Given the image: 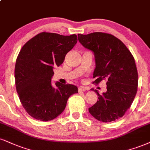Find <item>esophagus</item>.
<instances>
[{
  "label": "esophagus",
  "instance_id": "1",
  "mask_svg": "<svg viewBox=\"0 0 150 150\" xmlns=\"http://www.w3.org/2000/svg\"><path fill=\"white\" fill-rule=\"evenodd\" d=\"M86 89L84 87H79L78 88V91L79 92H82V91H85Z\"/></svg>",
  "mask_w": 150,
  "mask_h": 150
}]
</instances>
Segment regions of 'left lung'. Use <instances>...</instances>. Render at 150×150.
Masks as SVG:
<instances>
[{
	"instance_id": "obj_1",
	"label": "left lung",
	"mask_w": 150,
	"mask_h": 150,
	"mask_svg": "<svg viewBox=\"0 0 150 150\" xmlns=\"http://www.w3.org/2000/svg\"><path fill=\"white\" fill-rule=\"evenodd\" d=\"M78 40L95 56L93 83L106 80L107 91L99 94L89 112L97 120L111 122L122 117L131 107L138 90V75L132 54L120 39L109 33L78 34Z\"/></svg>"
}]
</instances>
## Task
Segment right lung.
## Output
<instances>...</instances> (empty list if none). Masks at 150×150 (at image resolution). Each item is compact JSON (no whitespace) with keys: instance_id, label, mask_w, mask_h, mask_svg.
Instances as JSON below:
<instances>
[{"instance_id":"add662e5","label":"right lung","mask_w":150,"mask_h":150,"mask_svg":"<svg viewBox=\"0 0 150 150\" xmlns=\"http://www.w3.org/2000/svg\"><path fill=\"white\" fill-rule=\"evenodd\" d=\"M77 42L75 34L42 32L21 49L14 68L16 89L25 110L35 120H54L64 110L70 96L77 93L76 86L57 82L54 87L51 81L54 67L63 64Z\"/></svg>"}]
</instances>
